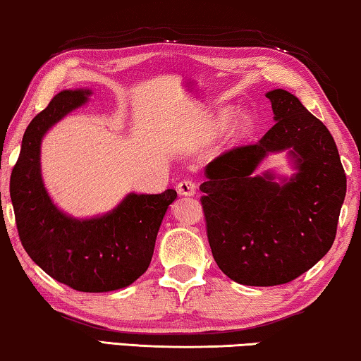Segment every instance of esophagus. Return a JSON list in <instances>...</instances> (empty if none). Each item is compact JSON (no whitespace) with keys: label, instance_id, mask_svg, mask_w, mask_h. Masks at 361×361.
<instances>
[{"label":"esophagus","instance_id":"obj_1","mask_svg":"<svg viewBox=\"0 0 361 361\" xmlns=\"http://www.w3.org/2000/svg\"><path fill=\"white\" fill-rule=\"evenodd\" d=\"M176 190L181 196H195L196 195V183H192L191 180H183L178 183Z\"/></svg>","mask_w":361,"mask_h":361}]
</instances>
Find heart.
I'll list each match as a JSON object with an SVG mask.
<instances>
[{
  "label": "heart",
  "mask_w": 361,
  "mask_h": 361,
  "mask_svg": "<svg viewBox=\"0 0 361 361\" xmlns=\"http://www.w3.org/2000/svg\"><path fill=\"white\" fill-rule=\"evenodd\" d=\"M229 124V142L231 144H240L255 132L257 118L252 111H242V113L235 114L232 108H224L214 116V121H212L216 130L226 129Z\"/></svg>",
  "instance_id": "b5f03b06"
}]
</instances>
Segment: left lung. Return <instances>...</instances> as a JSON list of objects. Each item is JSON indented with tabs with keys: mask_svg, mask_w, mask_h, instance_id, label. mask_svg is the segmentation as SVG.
I'll return each instance as SVG.
<instances>
[{
	"mask_svg": "<svg viewBox=\"0 0 361 361\" xmlns=\"http://www.w3.org/2000/svg\"><path fill=\"white\" fill-rule=\"evenodd\" d=\"M275 126L257 144L237 147L204 169L200 186L212 257L245 286L293 281L331 250L347 176L331 132L286 90L268 91ZM286 151L295 173H255Z\"/></svg>",
	"mask_w": 361,
	"mask_h": 361,
	"instance_id": "obj_1",
	"label": "left lung"
}]
</instances>
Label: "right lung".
<instances>
[{"instance_id": "right-lung-1", "label": "right lung", "mask_w": 361, "mask_h": 361, "mask_svg": "<svg viewBox=\"0 0 361 361\" xmlns=\"http://www.w3.org/2000/svg\"><path fill=\"white\" fill-rule=\"evenodd\" d=\"M91 90H63L30 121L14 165L9 192L19 238L35 265L54 280L83 293L126 288L144 275L157 233L175 190L161 195L129 192L114 209L78 219L57 207L40 170V144L49 129L86 104Z\"/></svg>"}]
</instances>
